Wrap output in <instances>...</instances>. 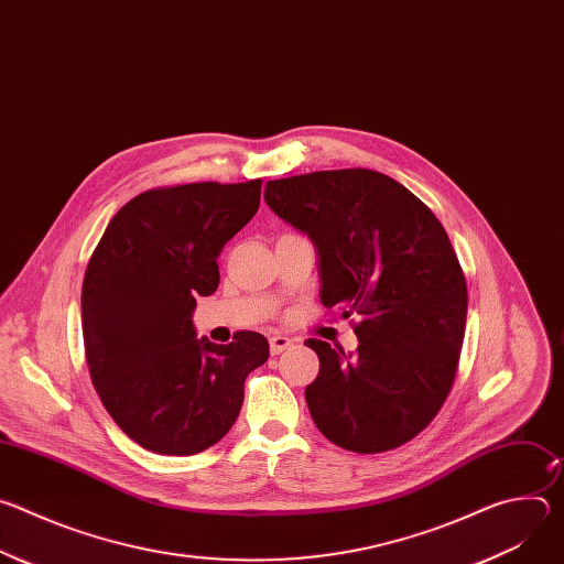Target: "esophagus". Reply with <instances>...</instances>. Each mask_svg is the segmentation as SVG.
I'll use <instances>...</instances> for the list:
<instances>
[{"label":"esophagus","mask_w":564,"mask_h":564,"mask_svg":"<svg viewBox=\"0 0 564 564\" xmlns=\"http://www.w3.org/2000/svg\"><path fill=\"white\" fill-rule=\"evenodd\" d=\"M292 346V339L285 335H272L270 337V352L272 355H281L283 350H288Z\"/></svg>","instance_id":"1"}]
</instances>
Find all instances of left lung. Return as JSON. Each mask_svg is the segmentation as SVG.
Masks as SVG:
<instances>
[{
    "label": "left lung",
    "instance_id": "1",
    "mask_svg": "<svg viewBox=\"0 0 564 564\" xmlns=\"http://www.w3.org/2000/svg\"><path fill=\"white\" fill-rule=\"evenodd\" d=\"M265 203L314 243L321 303L361 316L350 355L305 341L318 355L305 388L316 429L355 453L411 442L451 392L466 328V279L446 229L372 170L270 181Z\"/></svg>",
    "mask_w": 564,
    "mask_h": 564
}]
</instances>
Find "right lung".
Returning <instances> with one entry per match:
<instances>
[{
    "label": "right lung",
    "mask_w": 564,
    "mask_h": 564,
    "mask_svg": "<svg viewBox=\"0 0 564 564\" xmlns=\"http://www.w3.org/2000/svg\"><path fill=\"white\" fill-rule=\"evenodd\" d=\"M261 205V178L160 187L107 225L83 283L91 381L113 422L158 455L214 446L243 406L246 379L270 357L240 330L227 346L196 339V296L216 292L218 254Z\"/></svg>",
    "instance_id": "right-lung-1"
}]
</instances>
